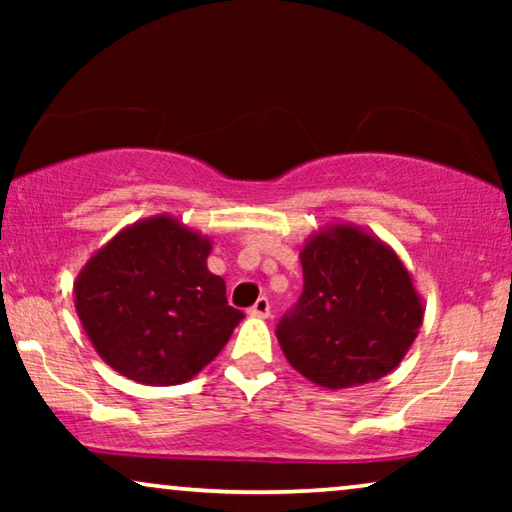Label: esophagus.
I'll use <instances>...</instances> for the list:
<instances>
[{
	"instance_id": "1",
	"label": "esophagus",
	"mask_w": 512,
	"mask_h": 512,
	"mask_svg": "<svg viewBox=\"0 0 512 512\" xmlns=\"http://www.w3.org/2000/svg\"><path fill=\"white\" fill-rule=\"evenodd\" d=\"M249 314H251V317H258V319H268L270 317L268 298H258L256 303L249 307Z\"/></svg>"
}]
</instances>
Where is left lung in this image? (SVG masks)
<instances>
[{
    "label": "left lung",
    "mask_w": 512,
    "mask_h": 512,
    "mask_svg": "<svg viewBox=\"0 0 512 512\" xmlns=\"http://www.w3.org/2000/svg\"><path fill=\"white\" fill-rule=\"evenodd\" d=\"M303 296L277 326L286 361L326 389L389 375L415 342L424 300L387 242L333 221L300 247Z\"/></svg>",
    "instance_id": "1"
}]
</instances>
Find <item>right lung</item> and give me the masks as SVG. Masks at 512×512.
<instances>
[{
	"label": "right lung",
	"instance_id": "1",
	"mask_svg": "<svg viewBox=\"0 0 512 512\" xmlns=\"http://www.w3.org/2000/svg\"><path fill=\"white\" fill-rule=\"evenodd\" d=\"M212 240L170 214L139 219L74 279V307L102 361L139 384L172 387L212 363L244 314L207 268Z\"/></svg>",
	"mask_w": 512,
	"mask_h": 512
}]
</instances>
